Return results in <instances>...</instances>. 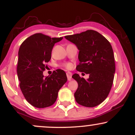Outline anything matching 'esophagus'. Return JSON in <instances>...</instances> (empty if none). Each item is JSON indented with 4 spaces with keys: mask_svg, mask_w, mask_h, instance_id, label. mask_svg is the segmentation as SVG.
I'll return each mask as SVG.
<instances>
[{
    "mask_svg": "<svg viewBox=\"0 0 135 135\" xmlns=\"http://www.w3.org/2000/svg\"><path fill=\"white\" fill-rule=\"evenodd\" d=\"M66 76H67V79L69 80H70L72 79V74L71 72H67L66 73Z\"/></svg>",
    "mask_w": 135,
    "mask_h": 135,
    "instance_id": "1",
    "label": "esophagus"
}]
</instances>
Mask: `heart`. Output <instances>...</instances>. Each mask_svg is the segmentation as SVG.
I'll list each match as a JSON object with an SVG mask.
<instances>
[{"mask_svg":"<svg viewBox=\"0 0 135 135\" xmlns=\"http://www.w3.org/2000/svg\"><path fill=\"white\" fill-rule=\"evenodd\" d=\"M64 66L66 68V69L70 70V69H71L72 68V65L71 64V63H66L65 65H64Z\"/></svg>","mask_w":135,"mask_h":135,"instance_id":"b5f03b06","label":"heart"}]
</instances>
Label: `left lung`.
<instances>
[{"mask_svg":"<svg viewBox=\"0 0 135 135\" xmlns=\"http://www.w3.org/2000/svg\"><path fill=\"white\" fill-rule=\"evenodd\" d=\"M79 50V72L89 74L85 80L79 75H72L78 83L74 93L75 101L86 107H94L108 97L114 81L115 66L112 46L102 34L93 30L65 36Z\"/></svg>","mask_w":135,"mask_h":135,"instance_id":"1","label":"left lung"}]
</instances>
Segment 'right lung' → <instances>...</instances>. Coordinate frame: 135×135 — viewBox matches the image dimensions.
<instances>
[{
    "label": "right lung",
    "mask_w": 135,
    "mask_h": 135,
    "mask_svg": "<svg viewBox=\"0 0 135 135\" xmlns=\"http://www.w3.org/2000/svg\"><path fill=\"white\" fill-rule=\"evenodd\" d=\"M62 38L37 33L28 37L20 46L17 66L20 88L27 101L35 107L53 105L59 90L67 81L66 73L61 69L53 71L50 76L43 75L53 46Z\"/></svg>",
    "instance_id": "add662e5"
}]
</instances>
